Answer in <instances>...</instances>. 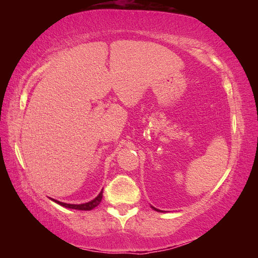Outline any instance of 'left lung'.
<instances>
[{"mask_svg":"<svg viewBox=\"0 0 258 258\" xmlns=\"http://www.w3.org/2000/svg\"><path fill=\"white\" fill-rule=\"evenodd\" d=\"M152 208H154L155 211H157V212H161V211H159V209H157V208H155V207H152Z\"/></svg>","mask_w":258,"mask_h":258,"instance_id":"left-lung-1","label":"left lung"}]
</instances>
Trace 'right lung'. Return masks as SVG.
Listing matches in <instances>:
<instances>
[{
    "instance_id": "right-lung-1",
    "label": "right lung",
    "mask_w": 258,
    "mask_h": 258,
    "mask_svg": "<svg viewBox=\"0 0 258 258\" xmlns=\"http://www.w3.org/2000/svg\"><path fill=\"white\" fill-rule=\"evenodd\" d=\"M53 202H55L56 204L61 205V206L63 207H67V208H72V209H78V211H91V209H93L94 207H97L98 205L101 203L102 200V191L100 192L99 196L97 198H94L93 200H91L89 203H85V204H81V205H72V204H66V203H61L58 202V200H54L52 199Z\"/></svg>"
}]
</instances>
